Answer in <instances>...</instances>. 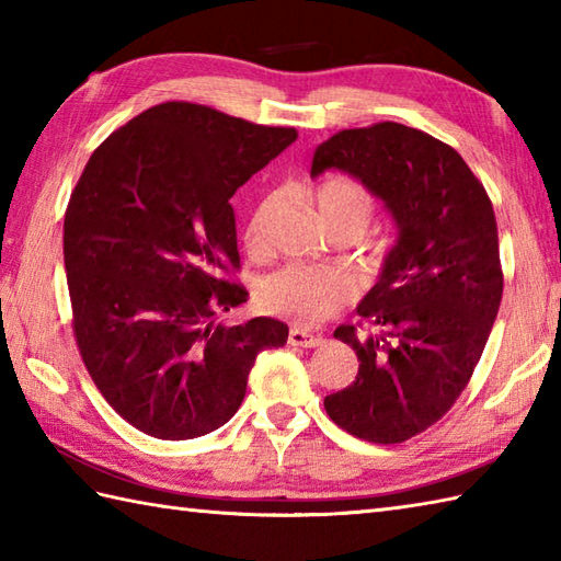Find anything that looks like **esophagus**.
I'll return each instance as SVG.
<instances>
[{"label": "esophagus", "mask_w": 561, "mask_h": 561, "mask_svg": "<svg viewBox=\"0 0 561 561\" xmlns=\"http://www.w3.org/2000/svg\"><path fill=\"white\" fill-rule=\"evenodd\" d=\"M289 344H294V347H320V344H323V337L311 335V332L299 330V328H291L289 330Z\"/></svg>", "instance_id": "1"}]
</instances>
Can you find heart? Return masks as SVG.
I'll return each mask as SVG.
<instances>
[{
  "instance_id": "1",
  "label": "heart",
  "mask_w": 561,
  "mask_h": 561,
  "mask_svg": "<svg viewBox=\"0 0 561 561\" xmlns=\"http://www.w3.org/2000/svg\"><path fill=\"white\" fill-rule=\"evenodd\" d=\"M316 214L330 236L356 238L374 219L376 197L371 190L347 175H332L313 190ZM267 207H260L245 229V248L250 255L265 253L262 221ZM354 287L347 274L330 267L289 265L260 282L257 299L270 313L287 318L294 325L311 328L323 323L350 304Z\"/></svg>"
}]
</instances>
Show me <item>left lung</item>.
I'll list each match as a JSON object with an SVG mask.
<instances>
[{"instance_id":"left-lung-1","label":"left lung","mask_w":561,"mask_h":561,"mask_svg":"<svg viewBox=\"0 0 561 561\" xmlns=\"http://www.w3.org/2000/svg\"><path fill=\"white\" fill-rule=\"evenodd\" d=\"M325 169L359 178L400 229L356 308L364 323L335 330L359 374L325 412L356 438L402 444L453 408L490 340L504 291L494 207L456 149L400 123L332 135L311 175Z\"/></svg>"}]
</instances>
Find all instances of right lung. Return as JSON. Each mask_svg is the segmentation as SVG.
<instances>
[{"label": "right lung", "mask_w": 561, "mask_h": 561, "mask_svg": "<svg viewBox=\"0 0 561 561\" xmlns=\"http://www.w3.org/2000/svg\"><path fill=\"white\" fill-rule=\"evenodd\" d=\"M299 137L187 101L139 113L91 153L65 211L71 328L105 402L185 440L241 408L262 350L289 328L214 316L248 301L231 197Z\"/></svg>", "instance_id": "obj_1"}]
</instances>
